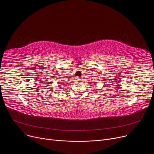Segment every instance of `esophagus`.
<instances>
[{
	"mask_svg": "<svg viewBox=\"0 0 154 154\" xmlns=\"http://www.w3.org/2000/svg\"><path fill=\"white\" fill-rule=\"evenodd\" d=\"M76 81H80V77H76Z\"/></svg>",
	"mask_w": 154,
	"mask_h": 154,
	"instance_id": "esophagus-1",
	"label": "esophagus"
}]
</instances>
